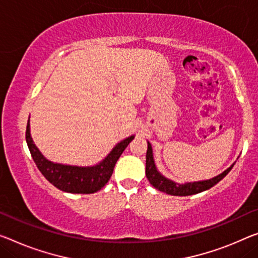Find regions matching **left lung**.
<instances>
[{
    "instance_id": "1",
    "label": "left lung",
    "mask_w": 258,
    "mask_h": 258,
    "mask_svg": "<svg viewBox=\"0 0 258 258\" xmlns=\"http://www.w3.org/2000/svg\"><path fill=\"white\" fill-rule=\"evenodd\" d=\"M233 164L231 167H228L223 173L219 174L215 177L210 180H204V181H197V182H187L184 184L176 183L172 180L167 179L164 175L158 172L156 167V164H154L153 159V151L152 146L148 142V151H146V167H145V173L146 177L150 183H151L154 188L160 190L162 192L168 194V195L172 196H189V195H195V194L202 192L204 190H208L213 185L217 184L220 180H223L224 177L229 173V170L233 168Z\"/></svg>"
}]
</instances>
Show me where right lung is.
I'll return each instance as SVG.
<instances>
[{
	"label": "right lung",
	"mask_w": 258,
	"mask_h": 258,
	"mask_svg": "<svg viewBox=\"0 0 258 258\" xmlns=\"http://www.w3.org/2000/svg\"><path fill=\"white\" fill-rule=\"evenodd\" d=\"M26 143L37 167L54 187L70 194H93L100 190L109 181L116 161L135 136L118 143L104 160L89 167L56 164L42 156L33 143L30 133V118L26 125Z\"/></svg>",
	"instance_id": "1"
}]
</instances>
